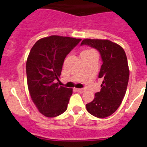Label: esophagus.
Segmentation results:
<instances>
[{"mask_svg":"<svg viewBox=\"0 0 147 147\" xmlns=\"http://www.w3.org/2000/svg\"><path fill=\"white\" fill-rule=\"evenodd\" d=\"M76 91L78 92H80V93H83L86 91L84 89H76Z\"/></svg>","mask_w":147,"mask_h":147,"instance_id":"esophagus-1","label":"esophagus"}]
</instances>
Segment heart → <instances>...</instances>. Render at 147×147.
<instances>
[{"label":"heart","instance_id":"b5f03b06","mask_svg":"<svg viewBox=\"0 0 147 147\" xmlns=\"http://www.w3.org/2000/svg\"><path fill=\"white\" fill-rule=\"evenodd\" d=\"M92 50H84V51L82 52L81 55L83 54H87V53H92Z\"/></svg>","mask_w":147,"mask_h":147}]
</instances>
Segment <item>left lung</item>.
Wrapping results in <instances>:
<instances>
[{
  "mask_svg": "<svg viewBox=\"0 0 147 147\" xmlns=\"http://www.w3.org/2000/svg\"><path fill=\"white\" fill-rule=\"evenodd\" d=\"M83 45L98 50L103 63L99 74L103 80L101 90L86 108L93 116L105 118L119 108L125 95L129 77L127 55L121 46L108 40L84 39Z\"/></svg>",
  "mask_w": 147,
  "mask_h": 147,
  "instance_id": "obj_1",
  "label": "left lung"
}]
</instances>
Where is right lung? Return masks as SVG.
<instances>
[{
    "mask_svg": "<svg viewBox=\"0 0 147 147\" xmlns=\"http://www.w3.org/2000/svg\"><path fill=\"white\" fill-rule=\"evenodd\" d=\"M81 39L58 35L43 38L31 48L26 62L28 87L38 111L55 117L66 111L72 89L59 85L65 58Z\"/></svg>",
    "mask_w": 147,
    "mask_h": 147,
    "instance_id": "right-lung-1",
    "label": "right lung"
}]
</instances>
